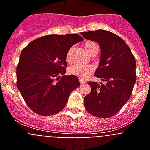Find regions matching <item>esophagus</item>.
I'll return each mask as SVG.
<instances>
[{
    "label": "esophagus",
    "instance_id": "34e87169",
    "mask_svg": "<svg viewBox=\"0 0 150 150\" xmlns=\"http://www.w3.org/2000/svg\"><path fill=\"white\" fill-rule=\"evenodd\" d=\"M79 83H81V84H85L86 82H85L83 79H80V78H79Z\"/></svg>",
    "mask_w": 150,
    "mask_h": 150
}]
</instances>
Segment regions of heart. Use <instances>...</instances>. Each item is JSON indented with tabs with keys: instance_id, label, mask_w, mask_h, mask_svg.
<instances>
[{
	"instance_id": "heart-1",
	"label": "heart",
	"mask_w": 150,
	"mask_h": 150,
	"mask_svg": "<svg viewBox=\"0 0 150 150\" xmlns=\"http://www.w3.org/2000/svg\"><path fill=\"white\" fill-rule=\"evenodd\" d=\"M84 48L90 55H92L97 52H98V46L92 41L86 42L84 43ZM73 52H74V48L71 47L69 49L66 54V61L68 63L72 62ZM68 71L70 74L73 75H76L79 77H86L93 71V67L91 65H83L79 64H74V65L69 67Z\"/></svg>"
}]
</instances>
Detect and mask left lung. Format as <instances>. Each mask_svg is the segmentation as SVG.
<instances>
[{
	"mask_svg": "<svg viewBox=\"0 0 150 150\" xmlns=\"http://www.w3.org/2000/svg\"><path fill=\"white\" fill-rule=\"evenodd\" d=\"M81 34L100 46L101 57L95 76L105 82H88L91 92L84 98L85 108L94 116L110 118L122 109L132 95L137 79L135 58L126 43L110 31L97 30Z\"/></svg>",
	"mask_w": 150,
	"mask_h": 150,
	"instance_id": "8db88e82",
	"label": "left lung"
}]
</instances>
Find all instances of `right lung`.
Returning <instances> with one entry per match:
<instances>
[{"label": "right lung", "mask_w": 150, "mask_h": 150, "mask_svg": "<svg viewBox=\"0 0 150 150\" xmlns=\"http://www.w3.org/2000/svg\"><path fill=\"white\" fill-rule=\"evenodd\" d=\"M82 40L78 34H49L22 50L16 67V85L33 112L40 116L60 112L71 91L79 86L77 76L64 74L67 51Z\"/></svg>", "instance_id": "1"}]
</instances>
